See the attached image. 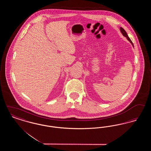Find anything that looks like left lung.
<instances>
[{
	"instance_id": "1",
	"label": "left lung",
	"mask_w": 151,
	"mask_h": 151,
	"mask_svg": "<svg viewBox=\"0 0 151 151\" xmlns=\"http://www.w3.org/2000/svg\"><path fill=\"white\" fill-rule=\"evenodd\" d=\"M120 30H121V33H122V35L126 37V38L127 39V40L129 41L130 43L132 44V46L134 47V45H133V43H132V42L131 41V40H130V38H129V36H128V35H127V34L126 32V31L124 30L123 28H122V27H121V28H120Z\"/></svg>"
}]
</instances>
